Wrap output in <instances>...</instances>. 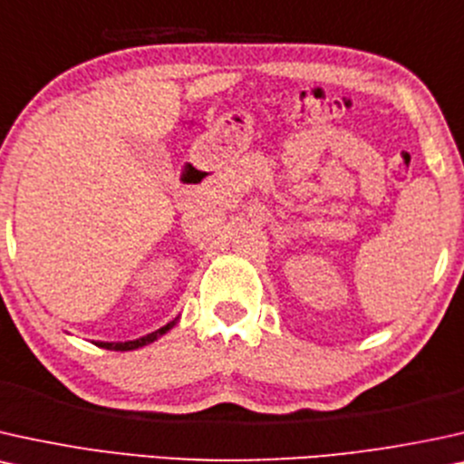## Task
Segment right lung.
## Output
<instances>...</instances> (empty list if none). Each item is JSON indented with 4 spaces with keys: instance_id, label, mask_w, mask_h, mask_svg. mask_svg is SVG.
I'll list each match as a JSON object with an SVG mask.
<instances>
[{
    "instance_id": "obj_1",
    "label": "right lung",
    "mask_w": 464,
    "mask_h": 464,
    "mask_svg": "<svg viewBox=\"0 0 464 464\" xmlns=\"http://www.w3.org/2000/svg\"><path fill=\"white\" fill-rule=\"evenodd\" d=\"M178 321H179V319H173L171 324H167L164 327H160V330L151 332V334H148V336H140V338H137V340H126V343H101V340H98L96 344H98V347L109 349V351H134V349L145 347V344L154 343V340L164 336V334L171 330V327H173L175 324H178Z\"/></svg>"
}]
</instances>
